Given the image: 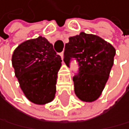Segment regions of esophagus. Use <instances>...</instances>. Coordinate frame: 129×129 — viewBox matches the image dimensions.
<instances>
[{
	"label": "esophagus",
	"instance_id": "esophagus-1",
	"mask_svg": "<svg viewBox=\"0 0 129 129\" xmlns=\"http://www.w3.org/2000/svg\"><path fill=\"white\" fill-rule=\"evenodd\" d=\"M60 56H61L62 60H63V59H64V52H60Z\"/></svg>",
	"mask_w": 129,
	"mask_h": 129
}]
</instances>
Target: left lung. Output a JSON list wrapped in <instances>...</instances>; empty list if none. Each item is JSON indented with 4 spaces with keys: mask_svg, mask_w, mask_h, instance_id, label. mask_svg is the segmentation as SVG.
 <instances>
[{
    "mask_svg": "<svg viewBox=\"0 0 129 129\" xmlns=\"http://www.w3.org/2000/svg\"><path fill=\"white\" fill-rule=\"evenodd\" d=\"M69 39L64 61L69 67L73 59L78 63V73L73 77L75 94L81 101H95L108 80L115 49L102 38L85 32Z\"/></svg>",
    "mask_w": 129,
    "mask_h": 129,
    "instance_id": "left-lung-1",
    "label": "left lung"
}]
</instances>
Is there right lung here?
Listing matches in <instances>:
<instances>
[{
  "label": "right lung",
  "mask_w": 129,
  "mask_h": 129,
  "mask_svg": "<svg viewBox=\"0 0 129 129\" xmlns=\"http://www.w3.org/2000/svg\"><path fill=\"white\" fill-rule=\"evenodd\" d=\"M61 58L44 37L21 43L12 56V64L26 97L35 104L52 101Z\"/></svg>",
  "instance_id": "add662e5"
}]
</instances>
